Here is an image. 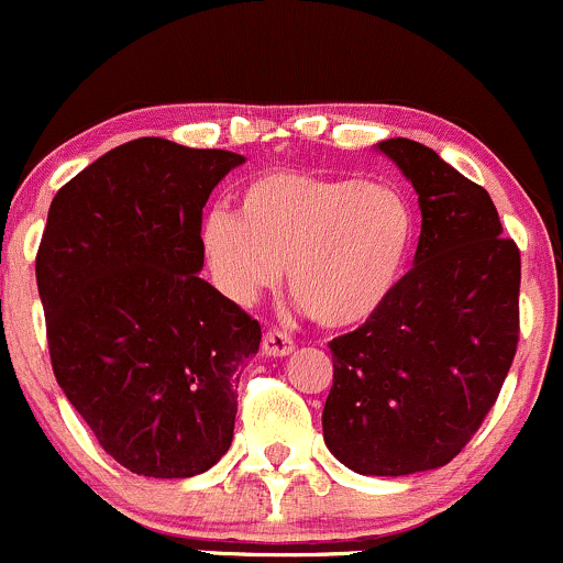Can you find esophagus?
Here are the masks:
<instances>
[{"label":"esophagus","mask_w":563,"mask_h":563,"mask_svg":"<svg viewBox=\"0 0 563 563\" xmlns=\"http://www.w3.org/2000/svg\"><path fill=\"white\" fill-rule=\"evenodd\" d=\"M263 352L268 357H287L295 352V341L287 333H282V330H268L263 335Z\"/></svg>","instance_id":"34e87169"}]
</instances>
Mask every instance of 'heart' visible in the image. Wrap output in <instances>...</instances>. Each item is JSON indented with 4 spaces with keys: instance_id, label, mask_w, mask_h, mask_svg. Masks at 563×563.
<instances>
[{
    "instance_id": "heart-1",
    "label": "heart",
    "mask_w": 563,
    "mask_h": 563,
    "mask_svg": "<svg viewBox=\"0 0 563 563\" xmlns=\"http://www.w3.org/2000/svg\"><path fill=\"white\" fill-rule=\"evenodd\" d=\"M417 222L398 189L363 178L271 170L239 195V217L211 208L200 249L219 287L252 303L279 282L320 324L371 320L401 284Z\"/></svg>"
}]
</instances>
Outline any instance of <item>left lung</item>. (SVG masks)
Instances as JSON below:
<instances>
[{"label": "left lung", "mask_w": 563, "mask_h": 563, "mask_svg": "<svg viewBox=\"0 0 563 563\" xmlns=\"http://www.w3.org/2000/svg\"><path fill=\"white\" fill-rule=\"evenodd\" d=\"M409 178L422 228L415 268L352 333L330 341L328 450L357 474L450 463L483 426L520 333V252L479 184L407 137L376 143Z\"/></svg>", "instance_id": "obj_1"}]
</instances>
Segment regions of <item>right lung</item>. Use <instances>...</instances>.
Masks as SVG:
<instances>
[{
    "label": "right lung",
    "instance_id": "obj_1",
    "mask_svg": "<svg viewBox=\"0 0 563 563\" xmlns=\"http://www.w3.org/2000/svg\"><path fill=\"white\" fill-rule=\"evenodd\" d=\"M239 165L137 137L51 202L34 265L51 366L100 448L143 477H195L233 442L263 330L197 274L202 206Z\"/></svg>",
    "mask_w": 563,
    "mask_h": 563
}]
</instances>
